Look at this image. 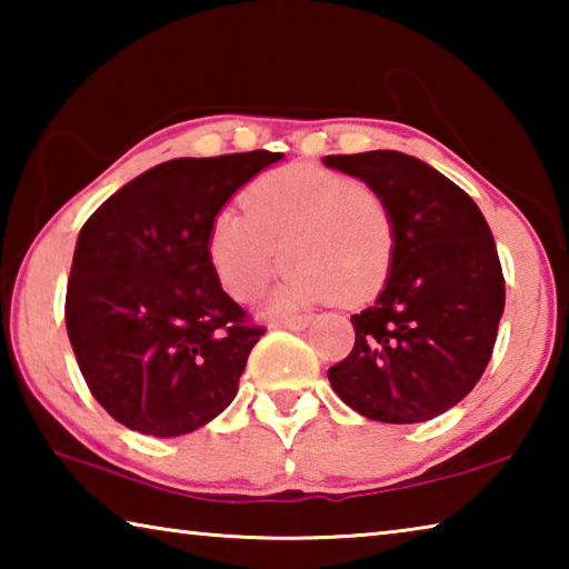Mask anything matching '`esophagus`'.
Listing matches in <instances>:
<instances>
[{"label": "esophagus", "mask_w": 569, "mask_h": 569, "mask_svg": "<svg viewBox=\"0 0 569 569\" xmlns=\"http://www.w3.org/2000/svg\"><path fill=\"white\" fill-rule=\"evenodd\" d=\"M311 323V319L308 316H298V319H286V321H273L271 326L273 329H288V331H301L306 329V326Z\"/></svg>", "instance_id": "esophagus-1"}]
</instances>
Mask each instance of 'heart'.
Listing matches in <instances>:
<instances>
[{"mask_svg":"<svg viewBox=\"0 0 569 569\" xmlns=\"http://www.w3.org/2000/svg\"><path fill=\"white\" fill-rule=\"evenodd\" d=\"M243 212L223 210L208 233V256L220 286L246 301L283 261L271 311L326 301L359 306L391 273L397 230L387 200L343 172L286 166L250 182ZM284 250L281 251L280 248Z\"/></svg>","mask_w":569,"mask_h":569,"instance_id":"1","label":"heart"}]
</instances>
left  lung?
I'll return each instance as SVG.
<instances>
[{
  "label": "left lung",
  "mask_w": 569,
  "mask_h": 569,
  "mask_svg": "<svg viewBox=\"0 0 569 569\" xmlns=\"http://www.w3.org/2000/svg\"><path fill=\"white\" fill-rule=\"evenodd\" d=\"M387 200L397 230L391 273L351 316L356 343L329 381L343 403L383 423L455 407L485 373L505 311V278L485 216L457 182L397 150L326 156Z\"/></svg>",
  "instance_id": "obj_1"
}]
</instances>
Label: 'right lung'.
Instances as JSON below:
<instances>
[{"label":"right lung","mask_w":569,"mask_h":569,"mask_svg":"<svg viewBox=\"0 0 569 569\" xmlns=\"http://www.w3.org/2000/svg\"><path fill=\"white\" fill-rule=\"evenodd\" d=\"M283 152L178 158L142 172L77 236L64 321L92 397L124 427L182 437L238 393L263 329L208 256L216 216Z\"/></svg>","instance_id":"obj_1"}]
</instances>
